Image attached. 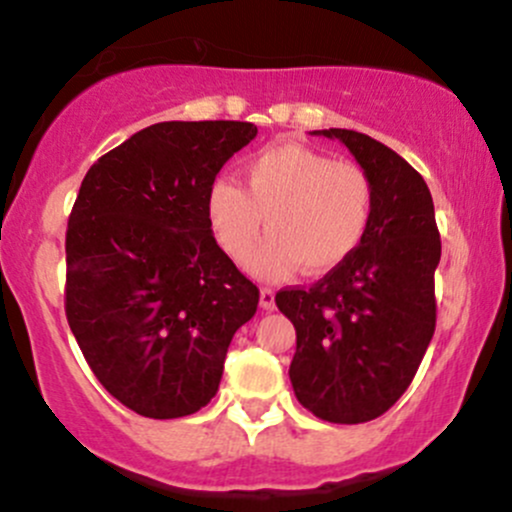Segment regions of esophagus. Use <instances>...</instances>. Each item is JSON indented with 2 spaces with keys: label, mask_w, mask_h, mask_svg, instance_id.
I'll return each mask as SVG.
<instances>
[{
  "label": "esophagus",
  "mask_w": 512,
  "mask_h": 512,
  "mask_svg": "<svg viewBox=\"0 0 512 512\" xmlns=\"http://www.w3.org/2000/svg\"><path fill=\"white\" fill-rule=\"evenodd\" d=\"M260 306L265 311H274V289H270V287H262L260 289Z\"/></svg>",
  "instance_id": "1"
}]
</instances>
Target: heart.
<instances>
[{
    "instance_id": "1",
    "label": "heart",
    "mask_w": 512,
    "mask_h": 512,
    "mask_svg": "<svg viewBox=\"0 0 512 512\" xmlns=\"http://www.w3.org/2000/svg\"><path fill=\"white\" fill-rule=\"evenodd\" d=\"M373 181L360 166L336 161L301 144L265 149L245 166V188L213 181L206 215L215 240L233 262H250L260 279H284L297 267L324 274L363 245L373 223Z\"/></svg>"
}]
</instances>
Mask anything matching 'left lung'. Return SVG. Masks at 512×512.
<instances>
[{
  "label": "left lung",
  "mask_w": 512,
  "mask_h": 512,
  "mask_svg": "<svg viewBox=\"0 0 512 512\" xmlns=\"http://www.w3.org/2000/svg\"><path fill=\"white\" fill-rule=\"evenodd\" d=\"M370 176L375 211L363 245L309 289L277 292L297 328L294 395L319 419L380 417L412 383L437 326L434 270L441 240L432 193L390 147L353 129H319Z\"/></svg>",
  "instance_id": "8db88e82"
}]
</instances>
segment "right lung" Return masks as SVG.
Returning <instances> with one entry per match:
<instances>
[{
	"instance_id": "right-lung-1",
	"label": "right lung",
	"mask_w": 512,
	"mask_h": 512,
	"mask_svg": "<svg viewBox=\"0 0 512 512\" xmlns=\"http://www.w3.org/2000/svg\"><path fill=\"white\" fill-rule=\"evenodd\" d=\"M252 122H157L100 157L68 218L66 316L102 387L132 412L206 407L260 289L218 247L206 193Z\"/></svg>"
}]
</instances>
